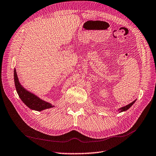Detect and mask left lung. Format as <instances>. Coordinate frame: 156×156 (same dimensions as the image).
Returning <instances> with one entry per match:
<instances>
[{
    "label": "left lung",
    "instance_id": "obj_1",
    "mask_svg": "<svg viewBox=\"0 0 156 156\" xmlns=\"http://www.w3.org/2000/svg\"><path fill=\"white\" fill-rule=\"evenodd\" d=\"M135 102H136V100L133 101L132 102H131V103H130L129 105H126V106H125V107H121L120 108H119V112H124V111H127L128 109H129V108H130L132 107V106L133 105V104H134Z\"/></svg>",
    "mask_w": 156,
    "mask_h": 156
}]
</instances>
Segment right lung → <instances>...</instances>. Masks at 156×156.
<instances>
[{
  "label": "right lung",
  "mask_w": 156,
  "mask_h": 156,
  "mask_svg": "<svg viewBox=\"0 0 156 156\" xmlns=\"http://www.w3.org/2000/svg\"><path fill=\"white\" fill-rule=\"evenodd\" d=\"M14 79L15 87H16L19 97L30 109L37 111H41L45 109L54 107V106L51 103L41 99L38 97L24 89L19 82L16 69L14 70Z\"/></svg>",
  "instance_id": "1"
}]
</instances>
